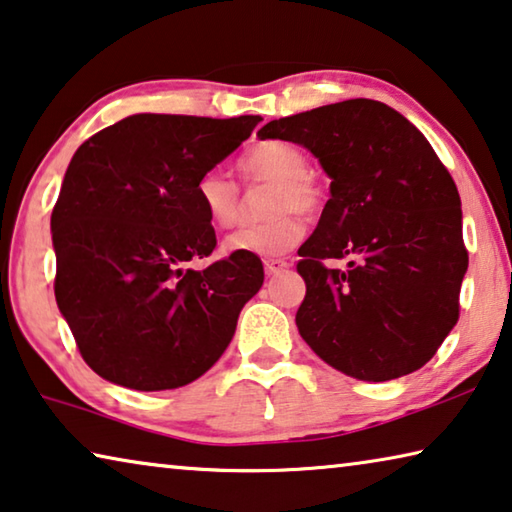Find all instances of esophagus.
I'll return each instance as SVG.
<instances>
[{
  "instance_id": "34e87169",
  "label": "esophagus",
  "mask_w": 512,
  "mask_h": 512,
  "mask_svg": "<svg viewBox=\"0 0 512 512\" xmlns=\"http://www.w3.org/2000/svg\"><path fill=\"white\" fill-rule=\"evenodd\" d=\"M289 264L285 262V259H266L264 262V271L266 275H280L282 271H287Z\"/></svg>"
}]
</instances>
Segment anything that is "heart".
Segmentation results:
<instances>
[{
	"instance_id": "obj_1",
	"label": "heart",
	"mask_w": 512,
	"mask_h": 512,
	"mask_svg": "<svg viewBox=\"0 0 512 512\" xmlns=\"http://www.w3.org/2000/svg\"><path fill=\"white\" fill-rule=\"evenodd\" d=\"M239 173L248 182H273L269 209L275 212L262 223L239 227L225 237L227 255L278 257L296 248L307 225L300 212H314L321 202L319 180L310 173V161L289 143H259L239 159ZM200 209L216 227H230L239 218V186L221 170H207L196 182Z\"/></svg>"
}]
</instances>
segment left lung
I'll list each match as a JSON object with an SVG mask.
<instances>
[{
  "label": "left lung",
  "mask_w": 512,
  "mask_h": 512,
  "mask_svg": "<svg viewBox=\"0 0 512 512\" xmlns=\"http://www.w3.org/2000/svg\"><path fill=\"white\" fill-rule=\"evenodd\" d=\"M257 136L303 145L330 177L319 225L298 248L300 337L367 383L424 367L456 326L469 262L458 189L426 136L364 97L271 120ZM342 256L346 272L322 266Z\"/></svg>",
  "instance_id": "obj_1"
}]
</instances>
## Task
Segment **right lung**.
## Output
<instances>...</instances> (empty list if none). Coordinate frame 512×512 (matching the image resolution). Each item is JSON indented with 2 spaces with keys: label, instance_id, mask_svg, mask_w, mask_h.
I'll list each match as a JSON object with an SVG mask.
<instances>
[{
  "label": "right lung",
  "instance_id": "1",
  "mask_svg": "<svg viewBox=\"0 0 512 512\" xmlns=\"http://www.w3.org/2000/svg\"><path fill=\"white\" fill-rule=\"evenodd\" d=\"M259 120L136 113L70 159L52 212L54 296L97 376L139 392L184 387L232 342L241 307L264 282L262 262L186 264L216 248L198 177Z\"/></svg>",
  "mask_w": 512,
  "mask_h": 512
}]
</instances>
